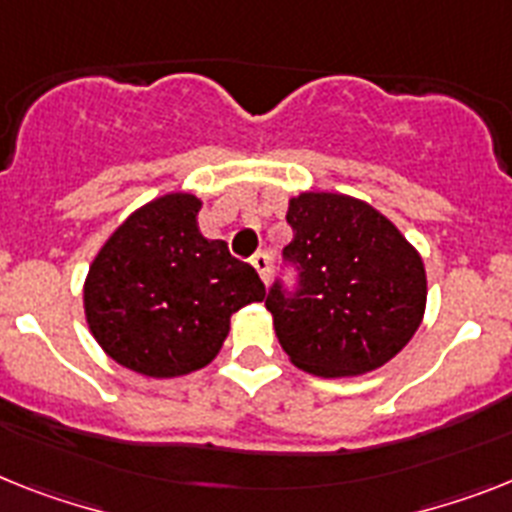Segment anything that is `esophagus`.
Segmentation results:
<instances>
[{
	"label": "esophagus",
	"mask_w": 512,
	"mask_h": 512,
	"mask_svg": "<svg viewBox=\"0 0 512 512\" xmlns=\"http://www.w3.org/2000/svg\"><path fill=\"white\" fill-rule=\"evenodd\" d=\"M252 265H255L260 281L268 283L270 281V257L265 255V252H257V255L252 257Z\"/></svg>",
	"instance_id": "esophagus-1"
}]
</instances>
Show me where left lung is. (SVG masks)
<instances>
[{
  "mask_svg": "<svg viewBox=\"0 0 512 512\" xmlns=\"http://www.w3.org/2000/svg\"><path fill=\"white\" fill-rule=\"evenodd\" d=\"M283 255L299 265V291L265 299L278 343L309 375L356 377L388 364L414 338L427 309L419 249L390 218L341 192H299Z\"/></svg>",
  "mask_w": 512,
  "mask_h": 512,
  "instance_id": "left-lung-1",
  "label": "left lung"
}]
</instances>
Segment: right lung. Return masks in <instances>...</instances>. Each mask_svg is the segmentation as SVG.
<instances>
[{"label": "right lung", "mask_w": 512, "mask_h": 512, "mask_svg": "<svg viewBox=\"0 0 512 512\" xmlns=\"http://www.w3.org/2000/svg\"><path fill=\"white\" fill-rule=\"evenodd\" d=\"M203 200L169 192L119 223L83 283L85 320L106 354L137 375L169 380L208 367L231 315L263 302L252 265L197 226Z\"/></svg>", "instance_id": "1"}]
</instances>
